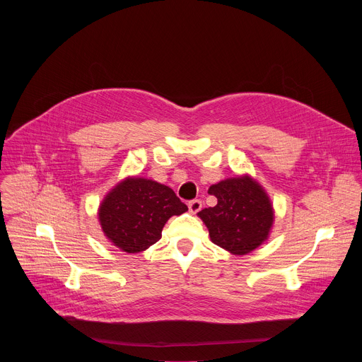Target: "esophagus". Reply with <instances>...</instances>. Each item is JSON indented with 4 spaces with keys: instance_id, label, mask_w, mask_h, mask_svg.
Wrapping results in <instances>:
<instances>
[{
    "instance_id": "esophagus-1",
    "label": "esophagus",
    "mask_w": 362,
    "mask_h": 362,
    "mask_svg": "<svg viewBox=\"0 0 362 362\" xmlns=\"http://www.w3.org/2000/svg\"><path fill=\"white\" fill-rule=\"evenodd\" d=\"M200 209H202V202L199 199H194V200L189 202V211L192 214H197Z\"/></svg>"
}]
</instances>
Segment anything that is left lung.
Here are the masks:
<instances>
[{
    "label": "left lung",
    "instance_id": "left-lung-1",
    "mask_svg": "<svg viewBox=\"0 0 362 362\" xmlns=\"http://www.w3.org/2000/svg\"><path fill=\"white\" fill-rule=\"evenodd\" d=\"M218 204L197 215L211 240L233 255H246L262 245L274 223V208L264 187L250 176L225 179L209 187Z\"/></svg>",
    "mask_w": 362,
    "mask_h": 362
}]
</instances>
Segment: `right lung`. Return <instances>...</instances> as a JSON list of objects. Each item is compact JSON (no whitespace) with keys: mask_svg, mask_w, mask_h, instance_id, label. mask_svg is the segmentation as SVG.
I'll return each instance as SVG.
<instances>
[{"mask_svg":"<svg viewBox=\"0 0 362 362\" xmlns=\"http://www.w3.org/2000/svg\"><path fill=\"white\" fill-rule=\"evenodd\" d=\"M186 211L187 206L169 186L127 177L101 202L98 221L115 246L127 253H139L162 238V229L172 216Z\"/></svg>","mask_w":362,"mask_h":362,"instance_id":"1","label":"right lung"}]
</instances>
